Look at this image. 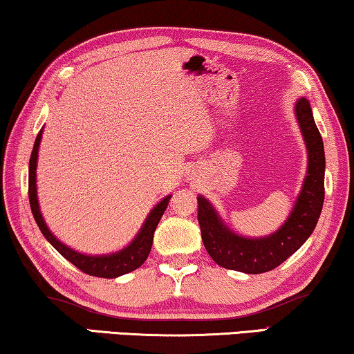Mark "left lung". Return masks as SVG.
<instances>
[{"label":"left lung","instance_id":"left-lung-1","mask_svg":"<svg viewBox=\"0 0 354 354\" xmlns=\"http://www.w3.org/2000/svg\"><path fill=\"white\" fill-rule=\"evenodd\" d=\"M294 110L308 153V166L294 207L278 232L262 238L241 236L223 223L206 198L198 196V222L204 248L223 268L248 274L265 273L288 260L313 233L324 204V145L310 102L301 97Z\"/></svg>","mask_w":354,"mask_h":354}]
</instances>
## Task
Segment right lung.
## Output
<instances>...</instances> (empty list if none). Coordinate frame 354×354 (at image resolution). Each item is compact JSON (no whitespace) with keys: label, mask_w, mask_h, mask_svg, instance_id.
Here are the masks:
<instances>
[{"label":"right lung","mask_w":354,"mask_h":354,"mask_svg":"<svg viewBox=\"0 0 354 354\" xmlns=\"http://www.w3.org/2000/svg\"><path fill=\"white\" fill-rule=\"evenodd\" d=\"M41 136H43V129H41L39 134L37 136L32 156H30L28 199H30V207H32L35 222H37L41 233H43V236L53 244V248L57 250L59 254H62L68 262L73 263L76 268H80L86 274L97 276V278L111 279V278H118V276L121 274L131 273V271L139 268V266L147 260L148 254H150L151 244H153V234H155L158 223H160L162 214L166 211L169 199H171V194H167L166 198H162L161 201L151 209V212L148 214V217L145 218V223L142 225L140 232L137 233V236L132 239V243L127 244L124 249L118 250V252H113V254H106V255L81 254L78 250H73L71 248H68V245L60 243V241L50 233V230L44 222L43 215H41L38 194H37V162H38Z\"/></svg>","instance_id":"add662e5"}]
</instances>
